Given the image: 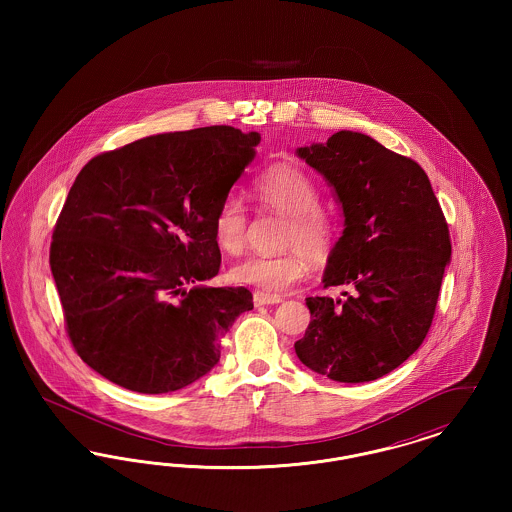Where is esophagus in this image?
<instances>
[{"label":"esophagus","instance_id":"1","mask_svg":"<svg viewBox=\"0 0 512 512\" xmlns=\"http://www.w3.org/2000/svg\"><path fill=\"white\" fill-rule=\"evenodd\" d=\"M253 303H255L257 307L276 305V303H282V297H280V295H272V293L255 292L253 293Z\"/></svg>","mask_w":512,"mask_h":512}]
</instances>
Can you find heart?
Returning a JSON list of instances; mask_svg holds the SVG:
<instances>
[{
	"label": "heart",
	"instance_id": "b5f03b06",
	"mask_svg": "<svg viewBox=\"0 0 512 512\" xmlns=\"http://www.w3.org/2000/svg\"><path fill=\"white\" fill-rule=\"evenodd\" d=\"M255 201L268 211L286 217L282 247H292L280 255H251L230 270L236 284L253 286L263 292H282L301 280L307 272V257L322 263L334 242V224L320 209V192L315 182L292 167H276L261 174L251 188ZM247 215L244 201L228 195L213 219L215 242L222 251L238 255L245 245Z\"/></svg>",
	"mask_w": 512,
	"mask_h": 512
}]
</instances>
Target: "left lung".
I'll return each instance as SVG.
<instances>
[{
  "mask_svg": "<svg viewBox=\"0 0 512 512\" xmlns=\"http://www.w3.org/2000/svg\"><path fill=\"white\" fill-rule=\"evenodd\" d=\"M341 205L343 232L307 297L311 322L295 341L299 361L330 380L363 384L405 363L426 338L451 261L447 222L426 172L370 136L340 130L297 147Z\"/></svg>",
  "mask_w": 512,
  "mask_h": 512,
  "instance_id": "left-lung-1",
  "label": "left lung"
}]
</instances>
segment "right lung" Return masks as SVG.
Listing matches in <instances>:
<instances>
[{
	"label": "right lung",
	"mask_w": 512,
	"mask_h": 512,
	"mask_svg": "<svg viewBox=\"0 0 512 512\" xmlns=\"http://www.w3.org/2000/svg\"><path fill=\"white\" fill-rule=\"evenodd\" d=\"M259 142L232 126L167 132L78 172L49 267L76 353L109 382L138 393L194 384L253 309L249 290L201 282L219 274L213 219Z\"/></svg>",
	"instance_id": "add662e5"
}]
</instances>
